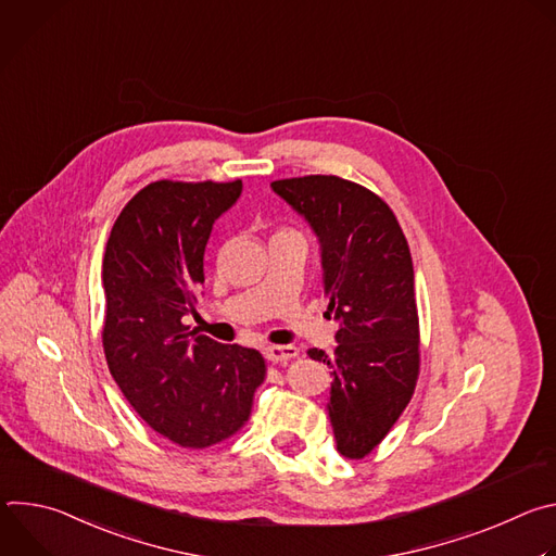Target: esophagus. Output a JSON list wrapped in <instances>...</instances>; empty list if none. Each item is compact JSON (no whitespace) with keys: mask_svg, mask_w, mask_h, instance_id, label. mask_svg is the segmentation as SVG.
Listing matches in <instances>:
<instances>
[{"mask_svg":"<svg viewBox=\"0 0 556 556\" xmlns=\"http://www.w3.org/2000/svg\"><path fill=\"white\" fill-rule=\"evenodd\" d=\"M264 356L273 363H283V361H290V358L299 356V348H294V345H268L264 350Z\"/></svg>","mask_w":556,"mask_h":556,"instance_id":"obj_1","label":"esophagus"}]
</instances>
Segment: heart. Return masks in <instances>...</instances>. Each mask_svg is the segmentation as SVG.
I'll use <instances>...</instances> for the list:
<instances>
[{
  "label": "heart",
  "instance_id": "heart-1",
  "mask_svg": "<svg viewBox=\"0 0 556 556\" xmlns=\"http://www.w3.org/2000/svg\"><path fill=\"white\" fill-rule=\"evenodd\" d=\"M279 232H281V230H279Z\"/></svg>",
  "mask_w": 556,
  "mask_h": 556
}]
</instances>
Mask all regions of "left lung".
I'll list each match as a JSON object with an SVG mask.
<instances>
[{
  "mask_svg": "<svg viewBox=\"0 0 556 556\" xmlns=\"http://www.w3.org/2000/svg\"><path fill=\"white\" fill-rule=\"evenodd\" d=\"M321 242L328 312L341 321L334 356L309 350L332 369L330 420L343 457H367L401 418L420 376V319L407 237L389 204L339 176L273 182Z\"/></svg>",
  "mask_w": 556,
  "mask_h": 556,
  "instance_id": "left-lung-1",
  "label": "left lung"
}]
</instances>
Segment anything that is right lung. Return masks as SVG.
<instances>
[{
	"label": "right lung",
	"instance_id": "add662e5",
	"mask_svg": "<svg viewBox=\"0 0 556 556\" xmlns=\"http://www.w3.org/2000/svg\"><path fill=\"white\" fill-rule=\"evenodd\" d=\"M242 180H157L116 217L103 257L108 367L136 414L185 448H208L251 420L266 361L189 332L213 222Z\"/></svg>",
	"mask_w": 556,
	"mask_h": 556
}]
</instances>
